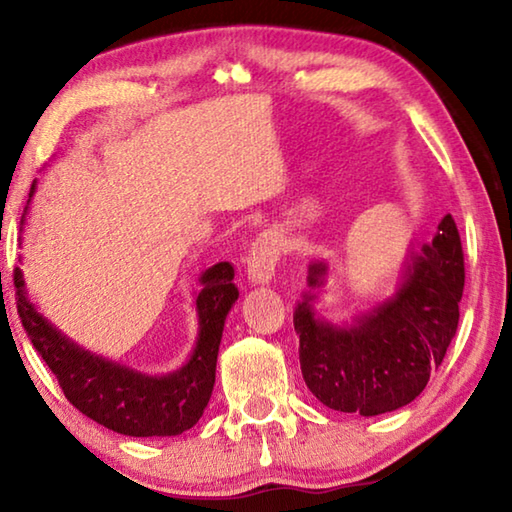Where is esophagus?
Returning a JSON list of instances; mask_svg holds the SVG:
<instances>
[{
  "mask_svg": "<svg viewBox=\"0 0 512 512\" xmlns=\"http://www.w3.org/2000/svg\"><path fill=\"white\" fill-rule=\"evenodd\" d=\"M282 255V241L275 232H262L248 250V280L268 284L275 277V266Z\"/></svg>",
  "mask_w": 512,
  "mask_h": 512,
  "instance_id": "34e87169",
  "label": "esophagus"
}]
</instances>
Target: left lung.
Returning <instances> with one entry per match:
<instances>
[{
  "mask_svg": "<svg viewBox=\"0 0 512 512\" xmlns=\"http://www.w3.org/2000/svg\"><path fill=\"white\" fill-rule=\"evenodd\" d=\"M325 262L309 266V289L323 287ZM465 264L452 214L431 244L409 250L402 280L391 298L352 325H334L314 314V293L293 311L300 336L305 384L334 411L379 415L418 397L445 359L458 327Z\"/></svg>",
  "mask_w": 512,
  "mask_h": 512,
  "instance_id": "1",
  "label": "left lung"
}]
</instances>
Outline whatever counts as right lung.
I'll use <instances>...</instances> for the list:
<instances>
[{
    "instance_id": "right-lung-1",
    "label": "right lung",
    "mask_w": 512,
    "mask_h": 512,
    "mask_svg": "<svg viewBox=\"0 0 512 512\" xmlns=\"http://www.w3.org/2000/svg\"><path fill=\"white\" fill-rule=\"evenodd\" d=\"M33 192L36 183L29 196ZM13 280L17 314L33 348L83 415L135 438L178 436L201 420L212 397L225 316L239 298L230 262L214 264L201 275L203 289L196 296L198 339L192 357L180 370L158 377L119 366L69 341L33 307L20 268L13 271Z\"/></svg>"
}]
</instances>
